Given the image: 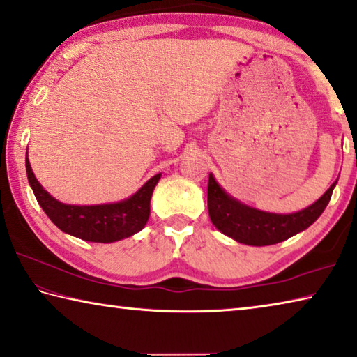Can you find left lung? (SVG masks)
<instances>
[{
  "label": "left lung",
  "mask_w": 357,
  "mask_h": 357,
  "mask_svg": "<svg viewBox=\"0 0 357 357\" xmlns=\"http://www.w3.org/2000/svg\"><path fill=\"white\" fill-rule=\"evenodd\" d=\"M335 183H332L331 188L310 207L296 213L278 215L261 212L232 199L221 190L213 175L210 174L207 186L208 215L215 227L234 241L253 247L273 245L296 236L297 232L313 225L329 204Z\"/></svg>",
  "instance_id": "left-lung-1"
}]
</instances>
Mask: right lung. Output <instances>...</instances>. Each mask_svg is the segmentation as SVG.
<instances>
[{
	"instance_id": "add662e5",
	"label": "right lung",
	"mask_w": 357,
	"mask_h": 357,
	"mask_svg": "<svg viewBox=\"0 0 357 357\" xmlns=\"http://www.w3.org/2000/svg\"><path fill=\"white\" fill-rule=\"evenodd\" d=\"M26 175L47 217L63 232L86 242L109 243L139 232L150 217V199L161 174L151 177L130 199L102 206H66L52 197L33 174L26 155Z\"/></svg>"
}]
</instances>
